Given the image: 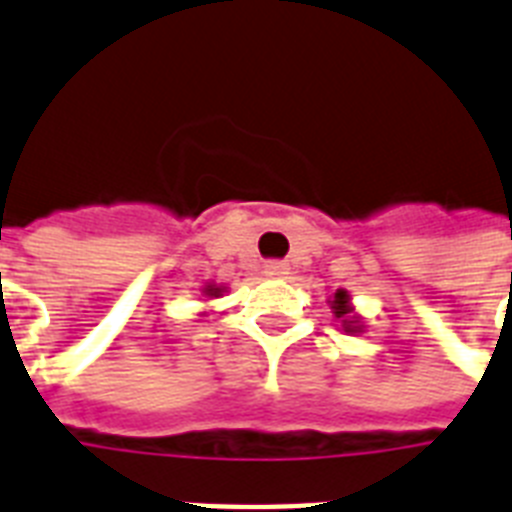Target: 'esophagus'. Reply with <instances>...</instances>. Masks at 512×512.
I'll list each match as a JSON object with an SVG mask.
<instances>
[{
	"mask_svg": "<svg viewBox=\"0 0 512 512\" xmlns=\"http://www.w3.org/2000/svg\"><path fill=\"white\" fill-rule=\"evenodd\" d=\"M264 274H266V277H285L287 264H282V261H266Z\"/></svg>",
	"mask_w": 512,
	"mask_h": 512,
	"instance_id": "obj_1",
	"label": "esophagus"
}]
</instances>
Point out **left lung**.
Segmentation results:
<instances>
[{"label":"left lung","instance_id":"obj_1","mask_svg":"<svg viewBox=\"0 0 512 512\" xmlns=\"http://www.w3.org/2000/svg\"><path fill=\"white\" fill-rule=\"evenodd\" d=\"M350 298L345 290H337L335 293V301H332V308H335V316L337 319H342V327H345V332H358V327H353V322L348 319V314H353V308H350Z\"/></svg>","mask_w":512,"mask_h":512}]
</instances>
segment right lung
<instances>
[{"instance_id":"obj_1","label":"right lung","mask_w":512,"mask_h":512,"mask_svg":"<svg viewBox=\"0 0 512 512\" xmlns=\"http://www.w3.org/2000/svg\"><path fill=\"white\" fill-rule=\"evenodd\" d=\"M219 293H222V290H219V287H214V285L206 287V295H211V298H214V295H219Z\"/></svg>"}]
</instances>
